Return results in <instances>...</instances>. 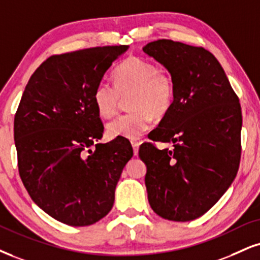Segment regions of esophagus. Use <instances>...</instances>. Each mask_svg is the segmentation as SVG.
I'll use <instances>...</instances> for the list:
<instances>
[{
  "label": "esophagus",
  "mask_w": 260,
  "mask_h": 260,
  "mask_svg": "<svg viewBox=\"0 0 260 260\" xmlns=\"http://www.w3.org/2000/svg\"><path fill=\"white\" fill-rule=\"evenodd\" d=\"M141 143L139 141H131V146H133V149H134V154L137 155L139 154V147H140Z\"/></svg>",
  "instance_id": "1"
}]
</instances>
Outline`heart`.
I'll use <instances>...</instances> for the list:
<instances>
[{
  "label": "heart",
  "instance_id": "heart-1",
  "mask_svg": "<svg viewBox=\"0 0 260 260\" xmlns=\"http://www.w3.org/2000/svg\"><path fill=\"white\" fill-rule=\"evenodd\" d=\"M114 85L101 81L96 84L92 100L99 114L111 118L117 113L121 98H127L129 112L107 125L112 139L136 140L149 129L155 117H162L175 100V84L169 73L159 71L148 60L130 56L113 73Z\"/></svg>",
  "mask_w": 260,
  "mask_h": 260
}]
</instances>
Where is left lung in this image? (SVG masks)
Returning <instances> with one entry per match:
<instances>
[{"label":"left lung","instance_id":"left-lung-1","mask_svg":"<svg viewBox=\"0 0 260 260\" xmlns=\"http://www.w3.org/2000/svg\"><path fill=\"white\" fill-rule=\"evenodd\" d=\"M164 65L175 84V100L150 140L172 142V149L143 143L150 207L175 222L201 217L228 190L241 158L242 115L239 98L212 53L171 40L143 47Z\"/></svg>","mask_w":260,"mask_h":260}]
</instances>
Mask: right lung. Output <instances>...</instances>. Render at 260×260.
Instances as JSON below:
<instances>
[{
  "instance_id": "add662e5",
  "label": "right lung",
  "mask_w": 260,
  "mask_h": 260,
  "mask_svg": "<svg viewBox=\"0 0 260 260\" xmlns=\"http://www.w3.org/2000/svg\"><path fill=\"white\" fill-rule=\"evenodd\" d=\"M126 50L107 46L48 57L31 76L15 113L22 183L38 207L67 225H91L110 212L134 154L126 139L96 143L104 125L92 100L96 84Z\"/></svg>"
}]
</instances>
